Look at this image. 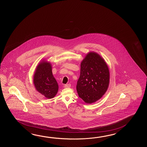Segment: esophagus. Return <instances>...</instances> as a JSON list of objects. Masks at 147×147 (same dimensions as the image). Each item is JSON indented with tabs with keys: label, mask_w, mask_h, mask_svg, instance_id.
Returning <instances> with one entry per match:
<instances>
[{
	"label": "esophagus",
	"mask_w": 147,
	"mask_h": 147,
	"mask_svg": "<svg viewBox=\"0 0 147 147\" xmlns=\"http://www.w3.org/2000/svg\"><path fill=\"white\" fill-rule=\"evenodd\" d=\"M64 87L65 88H70L71 87V84H66L64 86Z\"/></svg>",
	"instance_id": "obj_1"
}]
</instances>
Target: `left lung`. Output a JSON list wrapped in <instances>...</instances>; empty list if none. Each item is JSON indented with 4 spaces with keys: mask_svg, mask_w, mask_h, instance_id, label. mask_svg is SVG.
Listing matches in <instances>:
<instances>
[{
    "mask_svg": "<svg viewBox=\"0 0 147 147\" xmlns=\"http://www.w3.org/2000/svg\"><path fill=\"white\" fill-rule=\"evenodd\" d=\"M109 75L106 63L98 54H87L81 62L76 87L79 97L87 103L100 99L108 87Z\"/></svg>",
    "mask_w": 147,
    "mask_h": 147,
    "instance_id": "8db88e82",
    "label": "left lung"
}]
</instances>
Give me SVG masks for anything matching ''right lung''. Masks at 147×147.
Returning <instances> with one entry per match:
<instances>
[{"instance_id":"obj_1","label":"right lung","mask_w":147,"mask_h":147,"mask_svg":"<svg viewBox=\"0 0 147 147\" xmlns=\"http://www.w3.org/2000/svg\"><path fill=\"white\" fill-rule=\"evenodd\" d=\"M34 83L36 90L48 99L53 98L58 90V84L53 77L50 63L43 61L34 73Z\"/></svg>"}]
</instances>
